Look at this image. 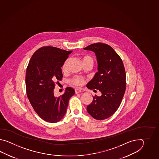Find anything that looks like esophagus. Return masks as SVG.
Returning a JSON list of instances; mask_svg holds the SVG:
<instances>
[{
    "mask_svg": "<svg viewBox=\"0 0 159 159\" xmlns=\"http://www.w3.org/2000/svg\"><path fill=\"white\" fill-rule=\"evenodd\" d=\"M81 92H82V90H81L75 89V94H78V93H81Z\"/></svg>",
    "mask_w": 159,
    "mask_h": 159,
    "instance_id": "34e87169",
    "label": "esophagus"
}]
</instances>
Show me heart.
<instances>
[{"mask_svg": "<svg viewBox=\"0 0 159 159\" xmlns=\"http://www.w3.org/2000/svg\"><path fill=\"white\" fill-rule=\"evenodd\" d=\"M66 61L64 63V64L62 66V70L65 71L66 70ZM82 62L83 64H85L87 63H91L93 65L94 64V60L93 58L91 57L90 56H85L84 57L82 58ZM70 84L76 86V87H80L81 86H82L84 84L85 80L84 77L79 76V75H75L74 77H73L70 80Z\"/></svg>", "mask_w": 159, "mask_h": 159, "instance_id": "b5f03b06", "label": "heart"}]
</instances>
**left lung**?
<instances>
[{"label": "left lung", "mask_w": 159, "mask_h": 159, "mask_svg": "<svg viewBox=\"0 0 159 159\" xmlns=\"http://www.w3.org/2000/svg\"><path fill=\"white\" fill-rule=\"evenodd\" d=\"M84 49L94 52L98 64V71L87 88L102 93L93 97L87 111L93 118L103 120L113 115L121 103L126 86L125 69L120 57L108 44L97 43Z\"/></svg>", "instance_id": "obj_1"}]
</instances>
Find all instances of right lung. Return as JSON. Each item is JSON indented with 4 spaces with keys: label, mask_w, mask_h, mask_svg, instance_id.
<instances>
[{
    "label": "right lung",
    "mask_w": 159,
    "mask_h": 159,
    "mask_svg": "<svg viewBox=\"0 0 159 159\" xmlns=\"http://www.w3.org/2000/svg\"><path fill=\"white\" fill-rule=\"evenodd\" d=\"M71 51L54 47H43L36 51L28 65L25 75L27 97L41 118L56 123L64 117L69 99L75 94L70 87L64 94L55 97V85L63 77L61 67Z\"/></svg>",
    "instance_id": "obj_1"
}]
</instances>
